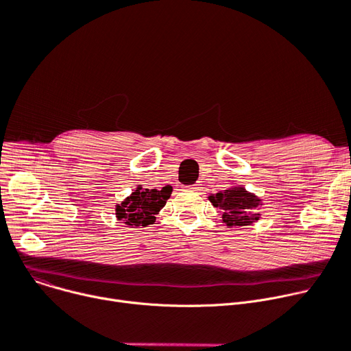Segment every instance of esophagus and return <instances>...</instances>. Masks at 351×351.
<instances>
[{
    "mask_svg": "<svg viewBox=\"0 0 351 351\" xmlns=\"http://www.w3.org/2000/svg\"><path fill=\"white\" fill-rule=\"evenodd\" d=\"M199 184H195V185H193V187H190L189 190H191V191H199Z\"/></svg>",
    "mask_w": 351,
    "mask_h": 351,
    "instance_id": "1",
    "label": "esophagus"
}]
</instances>
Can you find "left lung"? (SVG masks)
Wrapping results in <instances>:
<instances>
[{
    "label": "left lung",
    "mask_w": 351,
    "mask_h": 351,
    "mask_svg": "<svg viewBox=\"0 0 351 351\" xmlns=\"http://www.w3.org/2000/svg\"><path fill=\"white\" fill-rule=\"evenodd\" d=\"M211 204L222 214V222L226 226L252 225L261 218L258 208L262 199L255 194L246 191L242 185H234L228 190H222L208 197Z\"/></svg>",
    "instance_id": "obj_1"
}]
</instances>
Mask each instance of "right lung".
Listing matches in <instances>:
<instances>
[{
    "label": "right lung",
    "mask_w": 351,
    "mask_h": 351,
    "mask_svg": "<svg viewBox=\"0 0 351 351\" xmlns=\"http://www.w3.org/2000/svg\"><path fill=\"white\" fill-rule=\"evenodd\" d=\"M170 185L161 190H149L137 185V189L121 204L116 205V218L130 226H147L154 223L156 215L166 205L171 195Z\"/></svg>",
    "instance_id": "obj_1"
}]
</instances>
